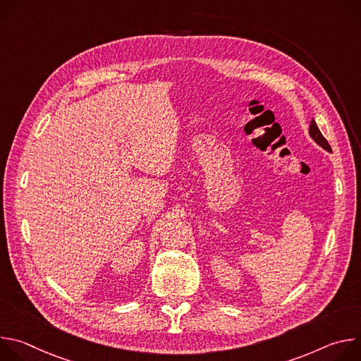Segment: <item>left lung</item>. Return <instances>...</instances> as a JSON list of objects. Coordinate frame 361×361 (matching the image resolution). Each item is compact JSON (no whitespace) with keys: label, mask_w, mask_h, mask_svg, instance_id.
I'll use <instances>...</instances> for the list:
<instances>
[{"label":"left lung","mask_w":361,"mask_h":361,"mask_svg":"<svg viewBox=\"0 0 361 361\" xmlns=\"http://www.w3.org/2000/svg\"><path fill=\"white\" fill-rule=\"evenodd\" d=\"M308 133H310V135H312V138L319 144V145H322L324 149H327V151H331V147H330V144L327 142V140L323 137V134L320 133V130H319V127H317V124H316V121L314 120H312V123H310V128H308Z\"/></svg>","instance_id":"obj_1"}]
</instances>
